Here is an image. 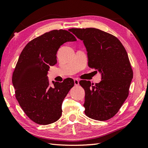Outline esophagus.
<instances>
[{
	"mask_svg": "<svg viewBox=\"0 0 148 148\" xmlns=\"http://www.w3.org/2000/svg\"><path fill=\"white\" fill-rule=\"evenodd\" d=\"M74 83L75 86H78L79 85V81L77 79H74Z\"/></svg>",
	"mask_w": 148,
	"mask_h": 148,
	"instance_id": "esophagus-1",
	"label": "esophagus"
}]
</instances>
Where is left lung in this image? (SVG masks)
Segmentation results:
<instances>
[{
  "mask_svg": "<svg viewBox=\"0 0 148 148\" xmlns=\"http://www.w3.org/2000/svg\"><path fill=\"white\" fill-rule=\"evenodd\" d=\"M69 30L83 41L89 66L101 73L99 83L79 82L85 91L84 113L96 120H109L118 112L128 96L133 74L127 52L117 38L99 29Z\"/></svg>",
  "mask_w": 148,
  "mask_h": 148,
  "instance_id": "obj_1",
  "label": "left lung"
}]
</instances>
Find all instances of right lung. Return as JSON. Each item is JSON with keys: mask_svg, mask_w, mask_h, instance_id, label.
Wrapping results in <instances>:
<instances>
[{"mask_svg": "<svg viewBox=\"0 0 148 148\" xmlns=\"http://www.w3.org/2000/svg\"><path fill=\"white\" fill-rule=\"evenodd\" d=\"M76 41L68 31L52 30L29 42L20 53L12 83L21 109L35 123L51 124L61 117L62 102L74 86L73 79L68 78L62 83L52 81L51 86L47 75L50 66L57 64L60 46Z\"/></svg>", "mask_w": 148, "mask_h": 148, "instance_id": "right-lung-1", "label": "right lung"}]
</instances>
